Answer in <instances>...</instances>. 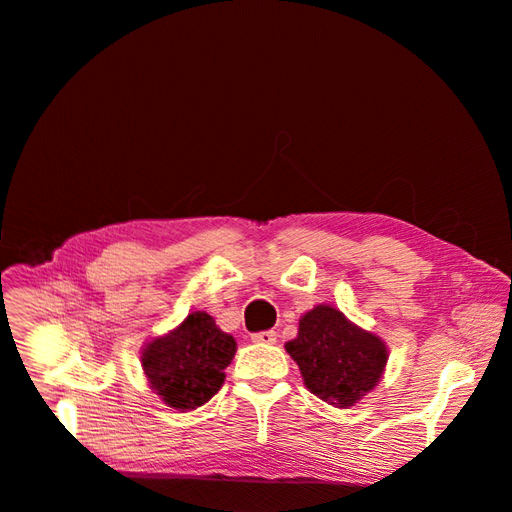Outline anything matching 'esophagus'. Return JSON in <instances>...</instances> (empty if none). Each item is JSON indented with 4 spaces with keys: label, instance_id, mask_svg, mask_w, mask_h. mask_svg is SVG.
<instances>
[{
    "label": "esophagus",
    "instance_id": "1",
    "mask_svg": "<svg viewBox=\"0 0 512 512\" xmlns=\"http://www.w3.org/2000/svg\"><path fill=\"white\" fill-rule=\"evenodd\" d=\"M251 340H253V342H257V344H276V340H278V334H276L274 330H267V332H257V334H253V336H251Z\"/></svg>",
    "mask_w": 512,
    "mask_h": 512
}]
</instances>
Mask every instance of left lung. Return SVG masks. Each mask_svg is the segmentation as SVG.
Returning <instances> with one entry per match:
<instances>
[{
    "mask_svg": "<svg viewBox=\"0 0 512 512\" xmlns=\"http://www.w3.org/2000/svg\"><path fill=\"white\" fill-rule=\"evenodd\" d=\"M311 394L348 409L384 378L388 346L332 305H315L299 319V334L284 344Z\"/></svg>",
    "mask_w": 512,
    "mask_h": 512,
    "instance_id": "8db88e82",
    "label": "left lung"
}]
</instances>
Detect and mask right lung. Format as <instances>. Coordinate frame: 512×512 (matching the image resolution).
Returning <instances> with one entry per match:
<instances>
[{
	"label": "right lung",
	"mask_w": 512,
	"mask_h": 512,
	"mask_svg": "<svg viewBox=\"0 0 512 512\" xmlns=\"http://www.w3.org/2000/svg\"><path fill=\"white\" fill-rule=\"evenodd\" d=\"M234 355L236 340L209 313L191 311L174 330L141 348V367L164 405L191 411L222 388Z\"/></svg>",
	"instance_id": "add662e5"
}]
</instances>
